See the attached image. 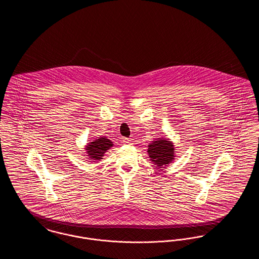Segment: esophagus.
Masks as SVG:
<instances>
[{"label":"esophagus","instance_id":"esophagus-1","mask_svg":"<svg viewBox=\"0 0 259 259\" xmlns=\"http://www.w3.org/2000/svg\"><path fill=\"white\" fill-rule=\"evenodd\" d=\"M122 142H123L124 145H132V141L130 139H128V138H124Z\"/></svg>","mask_w":259,"mask_h":259}]
</instances>
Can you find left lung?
Returning a JSON list of instances; mask_svg holds the SVG:
<instances>
[{"label": "left lung", "instance_id": "1", "mask_svg": "<svg viewBox=\"0 0 259 259\" xmlns=\"http://www.w3.org/2000/svg\"><path fill=\"white\" fill-rule=\"evenodd\" d=\"M174 146L172 143L166 139L154 141L148 145V155L150 160L154 162L159 168L166 166L174 160Z\"/></svg>", "mask_w": 259, "mask_h": 259}]
</instances>
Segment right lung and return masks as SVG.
Returning a JSON list of instances; mask_svg holds the SVG:
<instances>
[{"label":"right lung","mask_w":259,"mask_h":259,"mask_svg":"<svg viewBox=\"0 0 259 259\" xmlns=\"http://www.w3.org/2000/svg\"><path fill=\"white\" fill-rule=\"evenodd\" d=\"M112 147V142L106 137H101L100 139L95 140L94 142H91L88 144L87 147L88 156L92 160H100L103 158L105 152Z\"/></svg>","instance_id":"add662e5"}]
</instances>
